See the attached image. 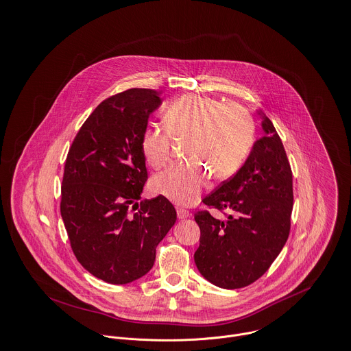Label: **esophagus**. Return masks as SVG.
Returning a JSON list of instances; mask_svg holds the SVG:
<instances>
[{
    "label": "esophagus",
    "instance_id": "obj_1",
    "mask_svg": "<svg viewBox=\"0 0 351 351\" xmlns=\"http://www.w3.org/2000/svg\"><path fill=\"white\" fill-rule=\"evenodd\" d=\"M176 213H178V218L179 219H184V218L191 217V213L189 210H186V208H178Z\"/></svg>",
    "mask_w": 351,
    "mask_h": 351
}]
</instances>
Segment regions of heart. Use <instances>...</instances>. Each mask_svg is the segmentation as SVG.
<instances>
[{"label":"heart","mask_w":351,"mask_h":351,"mask_svg":"<svg viewBox=\"0 0 351 351\" xmlns=\"http://www.w3.org/2000/svg\"><path fill=\"white\" fill-rule=\"evenodd\" d=\"M162 122L167 133L156 128L148 129L141 149L147 162L161 169L171 158L169 137L189 138L186 154L194 162L172 167L152 180L156 194L180 206L195 203L210 176L214 180L233 176L254 141V123L243 108L197 94H186L168 105Z\"/></svg>","instance_id":"b5f03b06"}]
</instances>
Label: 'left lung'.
Masks as SVG:
<instances>
[{"instance_id":"8db88e82","label":"left lung","mask_w":351,"mask_h":351,"mask_svg":"<svg viewBox=\"0 0 351 351\" xmlns=\"http://www.w3.org/2000/svg\"><path fill=\"white\" fill-rule=\"evenodd\" d=\"M260 114L265 136L254 143L233 178L203 199L226 218H215L207 210L195 214L200 229L196 268L225 289L258 280L280 254L291 230V165L272 121Z\"/></svg>"}]
</instances>
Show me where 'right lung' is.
<instances>
[{
    "label": "right lung",
    "instance_id": "1",
    "mask_svg": "<svg viewBox=\"0 0 351 351\" xmlns=\"http://www.w3.org/2000/svg\"><path fill=\"white\" fill-rule=\"evenodd\" d=\"M160 105V93L151 88L105 99L66 158L60 214L71 249L86 271L110 284L149 272L157 245L176 222V210L162 195L137 203L148 179L141 140Z\"/></svg>",
    "mask_w": 351,
    "mask_h": 351
}]
</instances>
